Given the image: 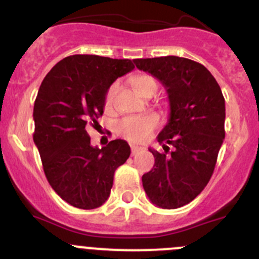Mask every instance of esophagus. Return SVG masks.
Returning <instances> with one entry per match:
<instances>
[{"label": "esophagus", "instance_id": "1", "mask_svg": "<svg viewBox=\"0 0 259 259\" xmlns=\"http://www.w3.org/2000/svg\"><path fill=\"white\" fill-rule=\"evenodd\" d=\"M130 148H132V154H133V155H135V154H137L138 152H139L140 149H142V148L138 147V145H135V144H132V145H130Z\"/></svg>", "mask_w": 259, "mask_h": 259}]
</instances>
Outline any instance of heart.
<instances>
[{"label": "heart", "instance_id": "1", "mask_svg": "<svg viewBox=\"0 0 259 259\" xmlns=\"http://www.w3.org/2000/svg\"><path fill=\"white\" fill-rule=\"evenodd\" d=\"M134 89L140 95H144L148 90H157V82L149 74H138L132 79ZM117 92V84L114 83L107 90L105 96V106L109 109L112 106L115 95ZM159 124V117L157 114H147L142 116H129L119 122L117 130L120 134L133 143H143L152 135L153 130Z\"/></svg>", "mask_w": 259, "mask_h": 259}]
</instances>
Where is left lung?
Here are the masks:
<instances>
[{
	"label": "left lung",
	"mask_w": 259,
	"mask_h": 259,
	"mask_svg": "<svg viewBox=\"0 0 259 259\" xmlns=\"http://www.w3.org/2000/svg\"><path fill=\"white\" fill-rule=\"evenodd\" d=\"M134 63L162 82L169 101V119L157 138L165 153L149 148L155 162L143 175V187L155 206L177 209L192 201L211 178L225 138L224 96L214 76L187 58ZM168 145L174 148L169 155Z\"/></svg>",
	"instance_id": "obj_1"
}]
</instances>
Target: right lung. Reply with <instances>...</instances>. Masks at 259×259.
<instances>
[{
  "label": "right lung",
  "instance_id": "right-lung-1",
  "mask_svg": "<svg viewBox=\"0 0 259 259\" xmlns=\"http://www.w3.org/2000/svg\"><path fill=\"white\" fill-rule=\"evenodd\" d=\"M134 69L130 59L76 54L58 62L41 82L34 105V143L53 190L69 205L105 204L114 173L130 155L125 140L91 145L87 126L99 125L107 90Z\"/></svg>",
  "mask_w": 259,
  "mask_h": 259
}]
</instances>
